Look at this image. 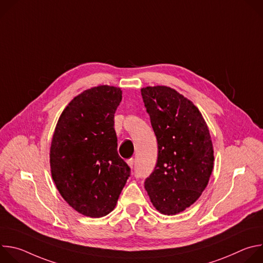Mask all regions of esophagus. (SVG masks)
<instances>
[{
    "mask_svg": "<svg viewBox=\"0 0 263 263\" xmlns=\"http://www.w3.org/2000/svg\"><path fill=\"white\" fill-rule=\"evenodd\" d=\"M126 162H127V164H128L130 167H133V164H134V159H133V158L128 159Z\"/></svg>",
    "mask_w": 263,
    "mask_h": 263,
    "instance_id": "esophagus-1",
    "label": "esophagus"
}]
</instances>
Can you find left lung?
I'll return each mask as SVG.
<instances>
[{
    "instance_id": "left-lung-1",
    "label": "left lung",
    "mask_w": 263,
    "mask_h": 263,
    "mask_svg": "<svg viewBox=\"0 0 263 263\" xmlns=\"http://www.w3.org/2000/svg\"><path fill=\"white\" fill-rule=\"evenodd\" d=\"M158 142L154 172L144 181L153 206L175 215L202 195L213 170V145L208 126L194 103L174 88H141Z\"/></svg>"
}]
</instances>
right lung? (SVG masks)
<instances>
[{"mask_svg": "<svg viewBox=\"0 0 263 263\" xmlns=\"http://www.w3.org/2000/svg\"><path fill=\"white\" fill-rule=\"evenodd\" d=\"M121 101L120 87L86 89L64 108L53 134L52 178L65 202L85 216L102 217L114 210L130 176L115 130Z\"/></svg>", "mask_w": 263, "mask_h": 263, "instance_id": "right-lung-1", "label": "right lung"}]
</instances>
